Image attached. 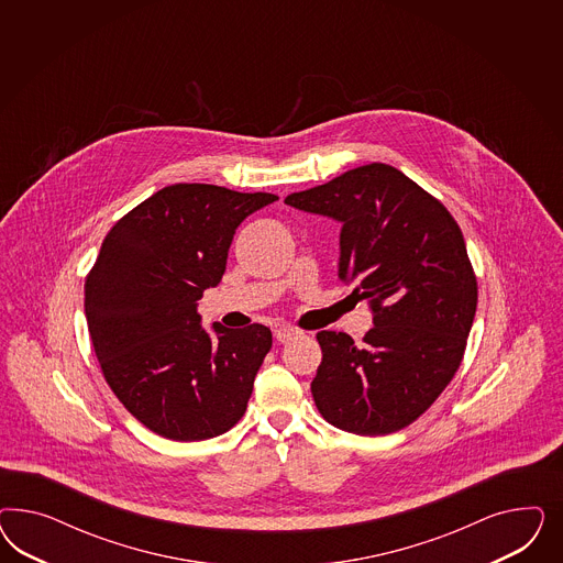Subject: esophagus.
<instances>
[{"label": "esophagus", "mask_w": 563, "mask_h": 563, "mask_svg": "<svg viewBox=\"0 0 563 563\" xmlns=\"http://www.w3.org/2000/svg\"><path fill=\"white\" fill-rule=\"evenodd\" d=\"M299 334V330L297 328H292L289 324L278 325L276 330H274V339L278 342H289L295 339Z\"/></svg>", "instance_id": "1"}]
</instances>
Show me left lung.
<instances>
[{"instance_id":"obj_1","label":"left lung","mask_w":563,"mask_h":563,"mask_svg":"<svg viewBox=\"0 0 563 563\" xmlns=\"http://www.w3.org/2000/svg\"><path fill=\"white\" fill-rule=\"evenodd\" d=\"M342 224L339 278L355 283L374 328L357 344L322 330L311 382L328 423L357 435L410 426L461 367L477 311V278L461 227L426 189L384 163L346 170L285 198Z\"/></svg>"}]
</instances>
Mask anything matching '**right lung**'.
<instances>
[{
	"mask_svg": "<svg viewBox=\"0 0 563 563\" xmlns=\"http://www.w3.org/2000/svg\"><path fill=\"white\" fill-rule=\"evenodd\" d=\"M274 200L208 184L158 189L113 224L86 276L102 375L121 405L167 440L221 435L247 409L273 332L219 322L208 332L198 301L221 283L239 224Z\"/></svg>",
	"mask_w": 563,
	"mask_h": 563,
	"instance_id": "1",
	"label": "right lung"
}]
</instances>
